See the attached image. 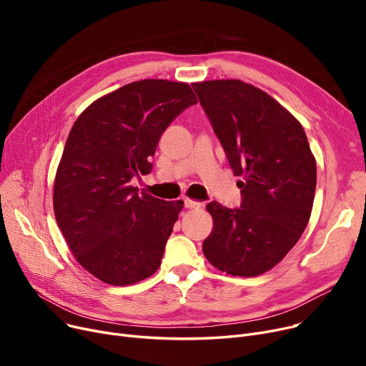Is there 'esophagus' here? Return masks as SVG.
<instances>
[{
	"label": "esophagus",
	"mask_w": 366,
	"mask_h": 366,
	"mask_svg": "<svg viewBox=\"0 0 366 366\" xmlns=\"http://www.w3.org/2000/svg\"><path fill=\"white\" fill-rule=\"evenodd\" d=\"M184 204H185L187 209H199V207H202V203H200V202L191 200V199H185V200H184Z\"/></svg>",
	"instance_id": "34e87169"
}]
</instances>
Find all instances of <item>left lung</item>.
I'll list each match as a JSON object with an SVG mask.
<instances>
[{
	"mask_svg": "<svg viewBox=\"0 0 366 366\" xmlns=\"http://www.w3.org/2000/svg\"><path fill=\"white\" fill-rule=\"evenodd\" d=\"M229 167L242 204L210 202L214 228L206 259L233 276L262 274L280 262L309 224L316 160L300 122L270 94L240 80L194 83Z\"/></svg>",
	"mask_w": 366,
	"mask_h": 366,
	"instance_id": "8db88e82",
	"label": "left lung"
}]
</instances>
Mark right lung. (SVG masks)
<instances>
[{
  "label": "right lung",
  "mask_w": 366,
  "mask_h": 366,
  "mask_svg": "<svg viewBox=\"0 0 366 366\" xmlns=\"http://www.w3.org/2000/svg\"><path fill=\"white\" fill-rule=\"evenodd\" d=\"M197 98L187 83L141 80L89 105L74 123L57 166L53 207L86 270L126 286L159 270L184 202L138 193L167 126Z\"/></svg>",
  "instance_id": "right-lung-1"
}]
</instances>
